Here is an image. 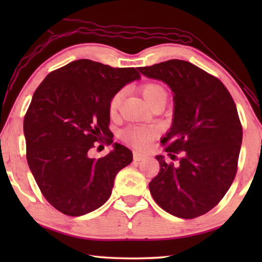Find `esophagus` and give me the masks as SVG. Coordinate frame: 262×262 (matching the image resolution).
I'll list each match as a JSON object with an SVG mask.
<instances>
[{"instance_id":"34e87169","label":"esophagus","mask_w":262,"mask_h":262,"mask_svg":"<svg viewBox=\"0 0 262 262\" xmlns=\"http://www.w3.org/2000/svg\"><path fill=\"white\" fill-rule=\"evenodd\" d=\"M134 161L135 162H141V161H143V160H145V158H146V155H144V154H141V153H137V152H134Z\"/></svg>"}]
</instances>
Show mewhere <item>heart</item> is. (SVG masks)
I'll list each match as a JSON object with an SVG mask.
<instances>
[{"label":"heart","instance_id":"1","mask_svg":"<svg viewBox=\"0 0 262 262\" xmlns=\"http://www.w3.org/2000/svg\"><path fill=\"white\" fill-rule=\"evenodd\" d=\"M141 91L143 97L145 98L147 103H151L158 99H166V90L165 88L160 84L158 82H147L145 84H143L141 88ZM122 93L117 92L114 94V97L111 98L109 102V113L110 115H115L117 110L119 108V104L121 101ZM122 138L127 142L132 144L133 146L142 148L148 145V143L151 142L153 138V132L152 129L146 127H140V126H128L122 130Z\"/></svg>","mask_w":262,"mask_h":262}]
</instances>
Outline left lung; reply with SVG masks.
<instances>
[{"label": "left lung", "mask_w": 262, "mask_h": 262, "mask_svg": "<svg viewBox=\"0 0 262 262\" xmlns=\"http://www.w3.org/2000/svg\"><path fill=\"white\" fill-rule=\"evenodd\" d=\"M138 71L173 92V120L161 143L171 160L181 154L178 164L155 157L160 171L148 183L149 191L169 214L196 219L221 202L236 174L242 125L234 100L217 77L186 60Z\"/></svg>", "instance_id": "left-lung-1"}]
</instances>
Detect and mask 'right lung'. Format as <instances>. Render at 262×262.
<instances>
[{
	"label": "right lung",
	"instance_id": "add662e5",
	"mask_svg": "<svg viewBox=\"0 0 262 262\" xmlns=\"http://www.w3.org/2000/svg\"><path fill=\"white\" fill-rule=\"evenodd\" d=\"M137 70L77 59L51 72L33 93L24 120L28 165L60 213L81 216L102 206L116 174L133 161L130 149L117 143L103 158L92 159L90 151L97 142H114L109 102L141 79Z\"/></svg>",
	"mask_w": 262,
	"mask_h": 262
}]
</instances>
